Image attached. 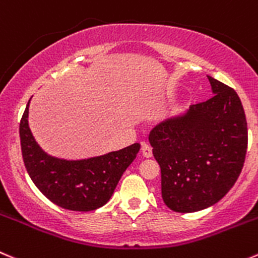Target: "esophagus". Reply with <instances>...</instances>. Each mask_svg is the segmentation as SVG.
<instances>
[{
  "instance_id": "esophagus-1",
  "label": "esophagus",
  "mask_w": 258,
  "mask_h": 258,
  "mask_svg": "<svg viewBox=\"0 0 258 258\" xmlns=\"http://www.w3.org/2000/svg\"><path fill=\"white\" fill-rule=\"evenodd\" d=\"M142 154H143L146 158H151V157L153 156V153H152L151 146H148L147 143H142Z\"/></svg>"
}]
</instances>
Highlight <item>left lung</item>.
Here are the masks:
<instances>
[{"instance_id": "8db88e82", "label": "left lung", "mask_w": 258, "mask_h": 258, "mask_svg": "<svg viewBox=\"0 0 258 258\" xmlns=\"http://www.w3.org/2000/svg\"><path fill=\"white\" fill-rule=\"evenodd\" d=\"M214 92L149 134L161 167L162 199L171 210L192 213L215 204L237 181L246 158L248 132L241 99L209 77Z\"/></svg>"}]
</instances>
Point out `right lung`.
<instances>
[{
    "label": "right lung",
    "mask_w": 258,
    "mask_h": 258,
    "mask_svg": "<svg viewBox=\"0 0 258 258\" xmlns=\"http://www.w3.org/2000/svg\"><path fill=\"white\" fill-rule=\"evenodd\" d=\"M29 102L20 120V142L29 176L45 198L73 212H91L105 205L124 171L134 161L141 144L83 161L48 156L36 144L28 124Z\"/></svg>",
    "instance_id": "add662e5"
}]
</instances>
